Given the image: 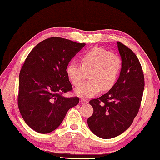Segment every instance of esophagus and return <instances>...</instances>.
Returning <instances> with one entry per match:
<instances>
[{"instance_id": "esophagus-1", "label": "esophagus", "mask_w": 160, "mask_h": 160, "mask_svg": "<svg viewBox=\"0 0 160 160\" xmlns=\"http://www.w3.org/2000/svg\"><path fill=\"white\" fill-rule=\"evenodd\" d=\"M87 103H88V101H87V100L85 99H81L80 100V104H87Z\"/></svg>"}]
</instances>
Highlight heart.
<instances>
[{
  "label": "heart",
  "instance_id": "1",
  "mask_svg": "<svg viewBox=\"0 0 160 160\" xmlns=\"http://www.w3.org/2000/svg\"><path fill=\"white\" fill-rule=\"evenodd\" d=\"M80 63L70 62L66 68V74L72 85L78 86L89 73L88 82L75 89L77 95L90 98L112 89L117 82L121 70V60L112 51L101 47H94L82 53Z\"/></svg>",
  "mask_w": 160,
  "mask_h": 160
}]
</instances>
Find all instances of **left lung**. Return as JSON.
<instances>
[{
	"label": "left lung",
	"mask_w": 160,
	"mask_h": 160,
	"mask_svg": "<svg viewBox=\"0 0 160 160\" xmlns=\"http://www.w3.org/2000/svg\"><path fill=\"white\" fill-rule=\"evenodd\" d=\"M117 44L122 60L117 82L107 93L90 101L94 112L88 119V126L104 139L118 136L131 126L139 112L145 86L136 55L122 43Z\"/></svg>",
	"instance_id": "obj_1"
}]
</instances>
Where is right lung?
Here are the masks:
<instances>
[{"mask_svg":"<svg viewBox=\"0 0 160 160\" xmlns=\"http://www.w3.org/2000/svg\"><path fill=\"white\" fill-rule=\"evenodd\" d=\"M84 43L51 37L28 54L19 76L18 104L25 123L37 132L48 133L60 126L67 112L79 103L65 97L72 88L66 68Z\"/></svg>","mask_w":160,"mask_h":160,"instance_id":"add662e5","label":"right lung"}]
</instances>
